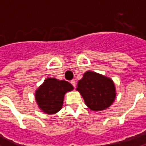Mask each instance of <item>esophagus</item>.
Segmentation results:
<instances>
[{
	"label": "esophagus",
	"mask_w": 146,
	"mask_h": 146,
	"mask_svg": "<svg viewBox=\"0 0 146 146\" xmlns=\"http://www.w3.org/2000/svg\"><path fill=\"white\" fill-rule=\"evenodd\" d=\"M70 83H71V84H72V85H73V86L76 87V81H75V80H71V81H70Z\"/></svg>",
	"instance_id": "1"
}]
</instances>
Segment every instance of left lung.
Returning a JSON list of instances; mask_svg holds the SVG:
<instances>
[{
  "label": "left lung",
  "mask_w": 146,
  "mask_h": 146,
  "mask_svg": "<svg viewBox=\"0 0 146 146\" xmlns=\"http://www.w3.org/2000/svg\"><path fill=\"white\" fill-rule=\"evenodd\" d=\"M76 90L80 92L88 108L95 111L105 110L116 98L113 80L104 76L87 71L79 80Z\"/></svg>",
  "instance_id": "8db88e82"
}]
</instances>
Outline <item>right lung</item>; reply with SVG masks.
Listing matches in <instances>:
<instances>
[{
	"mask_svg": "<svg viewBox=\"0 0 146 146\" xmlns=\"http://www.w3.org/2000/svg\"><path fill=\"white\" fill-rule=\"evenodd\" d=\"M73 86L67 81L47 78L35 91V100L39 108L48 114H53L62 108L65 94Z\"/></svg>",
	"mask_w": 146,
	"mask_h": 146,
	"instance_id": "1",
	"label": "right lung"
}]
</instances>
